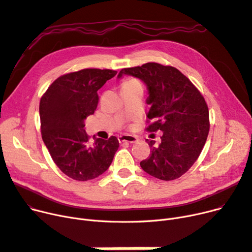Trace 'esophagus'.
Masks as SVG:
<instances>
[{"label":"esophagus","instance_id":"obj_1","mask_svg":"<svg viewBox=\"0 0 252 252\" xmlns=\"http://www.w3.org/2000/svg\"><path fill=\"white\" fill-rule=\"evenodd\" d=\"M118 141H119V143H124V142L135 143V142L138 141V138L135 136H130V135H123V136H118Z\"/></svg>","mask_w":252,"mask_h":252}]
</instances>
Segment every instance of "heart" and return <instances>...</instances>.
I'll use <instances>...</instances> for the list:
<instances>
[{
	"instance_id": "heart-1",
	"label": "heart",
	"mask_w": 252,
	"mask_h": 252,
	"mask_svg": "<svg viewBox=\"0 0 252 252\" xmlns=\"http://www.w3.org/2000/svg\"><path fill=\"white\" fill-rule=\"evenodd\" d=\"M136 80H128V81H126V82H135Z\"/></svg>"
}]
</instances>
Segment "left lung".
<instances>
[{
	"instance_id": "left-lung-1",
	"label": "left lung",
	"mask_w": 252,
	"mask_h": 252,
	"mask_svg": "<svg viewBox=\"0 0 252 252\" xmlns=\"http://www.w3.org/2000/svg\"><path fill=\"white\" fill-rule=\"evenodd\" d=\"M134 76L147 86L148 132L161 130V142L146 140L151 148L141 168L160 180L177 179L198 159L209 133V110L198 89L176 68L158 63L126 68L119 72Z\"/></svg>"
}]
</instances>
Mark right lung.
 I'll return each mask as SVG.
<instances>
[{
    "instance_id": "obj_1",
    "label": "right lung",
    "mask_w": 252,
    "mask_h": 252,
    "mask_svg": "<svg viewBox=\"0 0 252 252\" xmlns=\"http://www.w3.org/2000/svg\"><path fill=\"white\" fill-rule=\"evenodd\" d=\"M113 70L83 69L61 76L40 101L41 134L50 156L68 177L86 181L110 167L119 147L116 137L90 142L84 120L94 113L97 91L116 75Z\"/></svg>"
}]
</instances>
